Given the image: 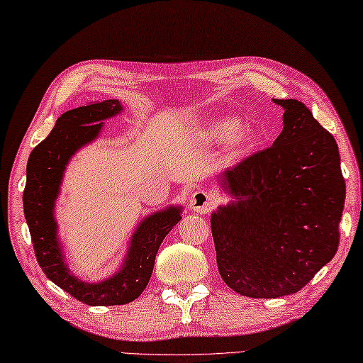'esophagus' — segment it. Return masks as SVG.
Masks as SVG:
<instances>
[{"instance_id": "1", "label": "esophagus", "mask_w": 363, "mask_h": 363, "mask_svg": "<svg viewBox=\"0 0 363 363\" xmlns=\"http://www.w3.org/2000/svg\"><path fill=\"white\" fill-rule=\"evenodd\" d=\"M216 205V197L210 193V191H196L191 196L189 199V208L197 211V213L205 215V213H210L211 210L215 208Z\"/></svg>"}]
</instances>
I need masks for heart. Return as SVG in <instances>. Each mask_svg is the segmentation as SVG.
I'll list each match as a JSON object with an SVG mask.
<instances>
[{"label":"heart","mask_w":363,"mask_h":363,"mask_svg":"<svg viewBox=\"0 0 363 363\" xmlns=\"http://www.w3.org/2000/svg\"><path fill=\"white\" fill-rule=\"evenodd\" d=\"M203 138L208 142L220 143L229 139L230 150L234 153H243L255 143V133L250 128L240 126L235 117H216L207 121L203 128Z\"/></svg>","instance_id":"obj_1"}]
</instances>
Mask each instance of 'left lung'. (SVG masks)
<instances>
[{"instance_id": "obj_1", "label": "left lung", "mask_w": 363, "mask_h": 363, "mask_svg": "<svg viewBox=\"0 0 363 363\" xmlns=\"http://www.w3.org/2000/svg\"><path fill=\"white\" fill-rule=\"evenodd\" d=\"M284 108L273 145L221 174L234 197L211 213L223 281L245 297L291 296L338 250L346 197L333 135L297 99Z\"/></svg>"}]
</instances>
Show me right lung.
I'll list each match as a JSON object with an SVG mask.
<instances>
[{"instance_id": "right-lung-1", "label": "right lung", "mask_w": 363, "mask_h": 363, "mask_svg": "<svg viewBox=\"0 0 363 363\" xmlns=\"http://www.w3.org/2000/svg\"><path fill=\"white\" fill-rule=\"evenodd\" d=\"M121 111L118 99H107L65 112L50 134L34 147L26 164L23 211L40 269L69 296L91 306L125 305L138 298L152 277L164 237L182 220V207H167L140 221L120 270L104 281H82L67 267L53 215L63 174L75 152L98 138L102 121Z\"/></svg>"}]
</instances>
